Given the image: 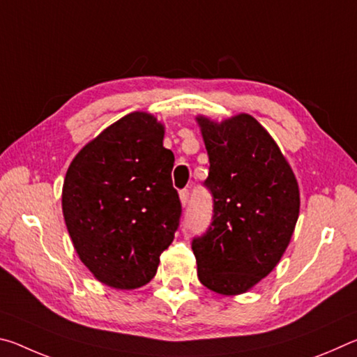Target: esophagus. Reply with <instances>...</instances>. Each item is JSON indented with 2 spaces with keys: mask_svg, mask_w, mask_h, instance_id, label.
Here are the masks:
<instances>
[{
  "mask_svg": "<svg viewBox=\"0 0 357 357\" xmlns=\"http://www.w3.org/2000/svg\"><path fill=\"white\" fill-rule=\"evenodd\" d=\"M189 195H190L189 189H183L179 192V198H181V203H183V206H187V203H189Z\"/></svg>",
  "mask_w": 357,
  "mask_h": 357,
  "instance_id": "34e87169",
  "label": "esophagus"
}]
</instances>
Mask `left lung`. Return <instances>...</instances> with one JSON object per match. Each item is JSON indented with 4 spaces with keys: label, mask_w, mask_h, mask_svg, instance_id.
Segmentation results:
<instances>
[{
    "label": "left lung",
    "mask_w": 357,
    "mask_h": 357,
    "mask_svg": "<svg viewBox=\"0 0 357 357\" xmlns=\"http://www.w3.org/2000/svg\"><path fill=\"white\" fill-rule=\"evenodd\" d=\"M209 155L204 187L213 219L192 241L198 279L219 294H241L264 279L293 236L299 187L291 167L250 114L217 124L197 118Z\"/></svg>",
    "instance_id": "8db88e82"
}]
</instances>
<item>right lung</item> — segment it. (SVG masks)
Wrapping results in <instances>:
<instances>
[{"label": "right lung", "mask_w": 357, "mask_h": 357, "mask_svg": "<svg viewBox=\"0 0 357 357\" xmlns=\"http://www.w3.org/2000/svg\"><path fill=\"white\" fill-rule=\"evenodd\" d=\"M173 164L164 126L135 112L89 142L69 165L66 225L83 264L105 285L134 289L155 275L183 213Z\"/></svg>", "instance_id": "right-lung-1"}]
</instances>
